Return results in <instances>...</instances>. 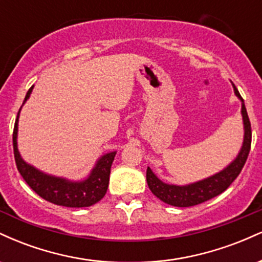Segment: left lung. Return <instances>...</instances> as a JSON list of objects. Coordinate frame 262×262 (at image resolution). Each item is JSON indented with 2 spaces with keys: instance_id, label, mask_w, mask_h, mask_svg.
<instances>
[{
  "instance_id": "obj_1",
  "label": "left lung",
  "mask_w": 262,
  "mask_h": 262,
  "mask_svg": "<svg viewBox=\"0 0 262 262\" xmlns=\"http://www.w3.org/2000/svg\"><path fill=\"white\" fill-rule=\"evenodd\" d=\"M233 89L235 96L242 102L240 113H242L243 128H244V138H243V144L237 155L223 170L218 171V172L213 173L206 179L200 180V181L187 183V185H173V183L164 182L148 166V169H146V182H148L152 194H155L162 202L173 207H192L196 206V204H201L224 192L231 185V182L239 176L240 171H242L246 159H248L249 151H250L251 125L248 112H246L244 100L234 85Z\"/></svg>"
}]
</instances>
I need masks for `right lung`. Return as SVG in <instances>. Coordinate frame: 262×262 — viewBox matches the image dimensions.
<instances>
[{
  "mask_svg": "<svg viewBox=\"0 0 262 262\" xmlns=\"http://www.w3.org/2000/svg\"><path fill=\"white\" fill-rule=\"evenodd\" d=\"M33 87L34 86H32L27 92L22 107L31 97ZM22 107L19 108L16 124H14L13 151L17 169L25 181L28 183L29 187L48 202L62 207L82 208V207H90L101 201L107 192L111 166H112L117 151H110L101 155L96 160L95 166L90 171L89 175L82 180H70L62 176L44 172L28 164L18 150V122H19V113Z\"/></svg>",
  "mask_w": 262,
  "mask_h": 262,
  "instance_id": "add662e5",
  "label": "right lung"
}]
</instances>
